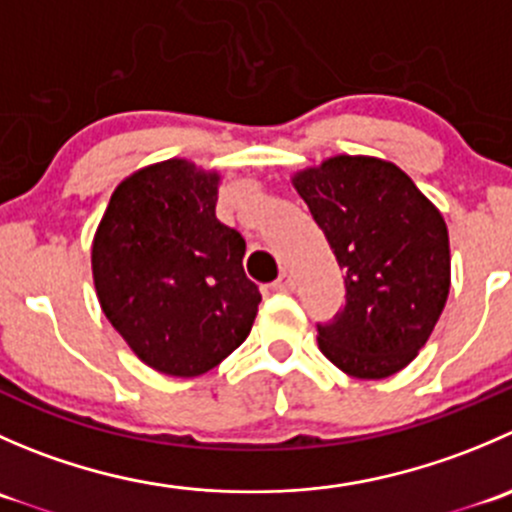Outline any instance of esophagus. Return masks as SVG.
<instances>
[{
  "instance_id": "obj_1",
  "label": "esophagus",
  "mask_w": 512,
  "mask_h": 512,
  "mask_svg": "<svg viewBox=\"0 0 512 512\" xmlns=\"http://www.w3.org/2000/svg\"><path fill=\"white\" fill-rule=\"evenodd\" d=\"M272 289H275V292H285V294L294 292V280H292V275H289V272H282V275L277 277L275 282H272Z\"/></svg>"
}]
</instances>
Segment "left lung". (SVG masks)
I'll list each match as a JSON object with an SVG mask.
<instances>
[{
    "label": "left lung",
    "instance_id": "left-lung-1",
    "mask_svg": "<svg viewBox=\"0 0 512 512\" xmlns=\"http://www.w3.org/2000/svg\"><path fill=\"white\" fill-rule=\"evenodd\" d=\"M344 272L347 299L317 324L322 354L356 379H384L428 342L451 287L441 213L379 158L337 156L294 175Z\"/></svg>",
    "mask_w": 512,
    "mask_h": 512
}]
</instances>
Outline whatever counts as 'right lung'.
I'll return each mask as SVG.
<instances>
[{
	"mask_svg": "<svg viewBox=\"0 0 512 512\" xmlns=\"http://www.w3.org/2000/svg\"><path fill=\"white\" fill-rule=\"evenodd\" d=\"M218 175L165 160L123 180L91 250L103 314L141 361L168 376L218 366L262 302L242 270L245 240L215 218Z\"/></svg>",
	"mask_w": 512,
	"mask_h": 512,
	"instance_id": "add662e5",
	"label": "right lung"
}]
</instances>
